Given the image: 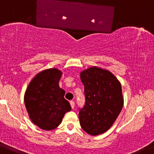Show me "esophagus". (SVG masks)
I'll return each instance as SVG.
<instances>
[{
    "instance_id": "34e87169",
    "label": "esophagus",
    "mask_w": 154,
    "mask_h": 154,
    "mask_svg": "<svg viewBox=\"0 0 154 154\" xmlns=\"http://www.w3.org/2000/svg\"><path fill=\"white\" fill-rule=\"evenodd\" d=\"M70 105H71V107L72 109H74L75 107V102L74 101H70Z\"/></svg>"
}]
</instances>
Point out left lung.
<instances>
[{
	"label": "left lung",
	"instance_id": "8db88e82",
	"mask_svg": "<svg viewBox=\"0 0 154 154\" xmlns=\"http://www.w3.org/2000/svg\"><path fill=\"white\" fill-rule=\"evenodd\" d=\"M80 78L85 97L79 109L80 125L90 135H99L112 126L123 109L121 84L109 71L96 66L82 71Z\"/></svg>",
	"mask_w": 154,
	"mask_h": 154
}]
</instances>
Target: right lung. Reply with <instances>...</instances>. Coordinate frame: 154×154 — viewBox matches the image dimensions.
Here are the masks:
<instances>
[{
    "label": "right lung",
    "mask_w": 154,
    "mask_h": 154,
    "mask_svg": "<svg viewBox=\"0 0 154 154\" xmlns=\"http://www.w3.org/2000/svg\"><path fill=\"white\" fill-rule=\"evenodd\" d=\"M62 72L55 69L42 71L32 79L24 94V104L34 124L45 130L59 126L71 110L64 98L65 92L58 85Z\"/></svg>",
    "instance_id": "add662e5"
}]
</instances>
